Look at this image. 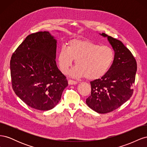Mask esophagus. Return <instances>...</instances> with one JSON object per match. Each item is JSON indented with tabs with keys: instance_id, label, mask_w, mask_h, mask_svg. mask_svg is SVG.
<instances>
[{
	"instance_id": "esophagus-1",
	"label": "esophagus",
	"mask_w": 147,
	"mask_h": 147,
	"mask_svg": "<svg viewBox=\"0 0 147 147\" xmlns=\"http://www.w3.org/2000/svg\"><path fill=\"white\" fill-rule=\"evenodd\" d=\"M68 83H69V84H70V85H72V84H76L77 83V82L76 81L72 80H69Z\"/></svg>"
}]
</instances>
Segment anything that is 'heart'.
<instances>
[{
    "label": "heart",
    "instance_id": "1",
    "mask_svg": "<svg viewBox=\"0 0 147 147\" xmlns=\"http://www.w3.org/2000/svg\"><path fill=\"white\" fill-rule=\"evenodd\" d=\"M114 58V51L109 46H100L90 40L75 39L68 43L67 48H61L57 62L61 72L66 74L75 60L77 66L71 71V75L95 80L107 73Z\"/></svg>",
    "mask_w": 147,
    "mask_h": 147
}]
</instances>
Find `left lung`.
<instances>
[{
  "instance_id": "obj_1",
  "label": "left lung",
  "mask_w": 147,
  "mask_h": 147,
  "mask_svg": "<svg viewBox=\"0 0 147 147\" xmlns=\"http://www.w3.org/2000/svg\"><path fill=\"white\" fill-rule=\"evenodd\" d=\"M115 52V58L104 77L90 82L91 96L86 99L88 107L99 113L116 110L131 98L135 82L137 63L131 52L118 40L105 33Z\"/></svg>"
}]
</instances>
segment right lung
Here are the masks:
<instances>
[{"label":"right lung","instance_id":"obj_1","mask_svg":"<svg viewBox=\"0 0 147 147\" xmlns=\"http://www.w3.org/2000/svg\"><path fill=\"white\" fill-rule=\"evenodd\" d=\"M57 40L48 31L25 38L10 60L12 88L30 107L49 110L58 104L68 86L56 62Z\"/></svg>","mask_w":147,"mask_h":147}]
</instances>
